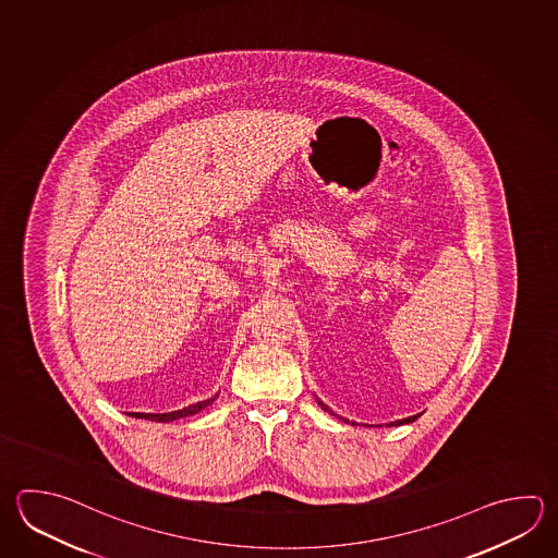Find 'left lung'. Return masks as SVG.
Masks as SVG:
<instances>
[{
    "label": "left lung",
    "mask_w": 558,
    "mask_h": 558,
    "mask_svg": "<svg viewBox=\"0 0 558 558\" xmlns=\"http://www.w3.org/2000/svg\"><path fill=\"white\" fill-rule=\"evenodd\" d=\"M318 404H320V408H323V410H325V412H330V410H328V405L323 404V402H320V400H318ZM330 414H332V412H330ZM340 420H344V417H340ZM415 420H417V415H410V417H405V420H398V422H390V424H388V426H402V424H410V422H415ZM344 422H349V420H344Z\"/></svg>",
    "instance_id": "left-lung-1"
}]
</instances>
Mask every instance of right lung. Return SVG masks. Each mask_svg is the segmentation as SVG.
Listing matches in <instances>:
<instances>
[{"mask_svg":"<svg viewBox=\"0 0 558 558\" xmlns=\"http://www.w3.org/2000/svg\"><path fill=\"white\" fill-rule=\"evenodd\" d=\"M214 400H216V396H214V398H209V400H204V402L187 405L184 410L170 412V414H138V412H131V415H134V417H144V420H153V422H174L178 417H186V415H194L197 414V412H202V410H204V408H208Z\"/></svg>","mask_w":558,"mask_h":558,"instance_id":"right-lung-1","label":"right lung"}]
</instances>
